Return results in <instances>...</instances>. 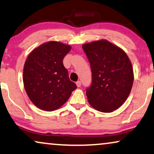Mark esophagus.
Returning a JSON list of instances; mask_svg holds the SVG:
<instances>
[{
    "mask_svg": "<svg viewBox=\"0 0 154 154\" xmlns=\"http://www.w3.org/2000/svg\"><path fill=\"white\" fill-rule=\"evenodd\" d=\"M75 83H76V85H77L78 88H80L81 86V81H77Z\"/></svg>",
    "mask_w": 154,
    "mask_h": 154,
    "instance_id": "1",
    "label": "esophagus"
}]
</instances>
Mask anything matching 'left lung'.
Here are the masks:
<instances>
[{
    "label": "left lung",
    "mask_w": 154,
    "mask_h": 154,
    "mask_svg": "<svg viewBox=\"0 0 154 154\" xmlns=\"http://www.w3.org/2000/svg\"><path fill=\"white\" fill-rule=\"evenodd\" d=\"M83 49L92 71L86 88L90 104L99 111L112 112L129 96L134 81L132 64L121 48L106 40L84 44Z\"/></svg>",
    "instance_id": "left-lung-1"
}]
</instances>
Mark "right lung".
Wrapping results in <instances>:
<instances>
[{"mask_svg":"<svg viewBox=\"0 0 154 154\" xmlns=\"http://www.w3.org/2000/svg\"><path fill=\"white\" fill-rule=\"evenodd\" d=\"M70 50V45L50 41L35 48L27 57L23 81L29 99L38 108L48 111L57 109L76 89L63 64Z\"/></svg>","mask_w":154,"mask_h":154,"instance_id":"right-lung-1","label":"right lung"}]
</instances>
